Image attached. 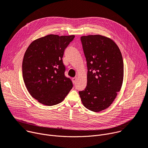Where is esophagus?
I'll use <instances>...</instances> for the list:
<instances>
[{
  "label": "esophagus",
  "instance_id": "esophagus-1",
  "mask_svg": "<svg viewBox=\"0 0 148 148\" xmlns=\"http://www.w3.org/2000/svg\"><path fill=\"white\" fill-rule=\"evenodd\" d=\"M77 77H74V78H72V81H73V83L74 84H75L76 83V82H77Z\"/></svg>",
  "mask_w": 148,
  "mask_h": 148
}]
</instances>
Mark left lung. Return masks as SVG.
<instances>
[{
    "instance_id": "1",
    "label": "left lung",
    "mask_w": 148,
    "mask_h": 148,
    "mask_svg": "<svg viewBox=\"0 0 148 148\" xmlns=\"http://www.w3.org/2000/svg\"><path fill=\"white\" fill-rule=\"evenodd\" d=\"M87 61V87L78 93L83 105L98 112L109 107L120 91L123 79L122 53L111 39L100 35L83 36Z\"/></svg>"
}]
</instances>
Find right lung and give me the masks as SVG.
Instances as JSON below:
<instances>
[{
  "label": "right lung",
  "instance_id": "add662e5",
  "mask_svg": "<svg viewBox=\"0 0 148 148\" xmlns=\"http://www.w3.org/2000/svg\"><path fill=\"white\" fill-rule=\"evenodd\" d=\"M74 37L48 35L35 40L26 49L22 62L23 81L30 95L39 103L57 104L72 89L62 59Z\"/></svg>",
  "mask_w": 148,
  "mask_h": 148
}]
</instances>
